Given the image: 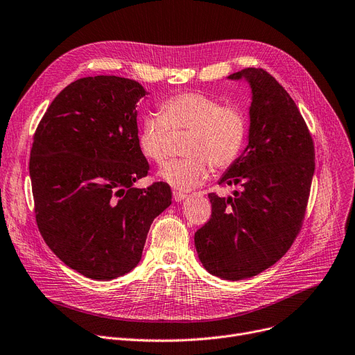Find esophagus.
Returning a JSON list of instances; mask_svg holds the SVG:
<instances>
[{
	"instance_id": "esophagus-1",
	"label": "esophagus",
	"mask_w": 355,
	"mask_h": 355,
	"mask_svg": "<svg viewBox=\"0 0 355 355\" xmlns=\"http://www.w3.org/2000/svg\"><path fill=\"white\" fill-rule=\"evenodd\" d=\"M187 198V194H184V193H180V191H174V200L175 201H182V200H185Z\"/></svg>"
}]
</instances>
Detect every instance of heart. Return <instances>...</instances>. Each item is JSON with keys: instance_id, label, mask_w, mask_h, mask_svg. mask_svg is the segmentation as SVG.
Listing matches in <instances>:
<instances>
[{"instance_id": "obj_1", "label": "heart", "mask_w": 355, "mask_h": 355, "mask_svg": "<svg viewBox=\"0 0 355 355\" xmlns=\"http://www.w3.org/2000/svg\"><path fill=\"white\" fill-rule=\"evenodd\" d=\"M170 129L190 130L184 149L190 157L170 162L159 177L175 190H191L209 178L211 165L226 168L236 161L246 138V118L237 106L198 92L165 99L159 114L142 116L137 137L141 153L158 165L170 155Z\"/></svg>"}]
</instances>
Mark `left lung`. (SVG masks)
Here are the masks:
<instances>
[{"label": "left lung", "instance_id": "obj_1", "mask_svg": "<svg viewBox=\"0 0 355 355\" xmlns=\"http://www.w3.org/2000/svg\"><path fill=\"white\" fill-rule=\"evenodd\" d=\"M227 79L252 89L248 146L218 181L240 190L227 198L209 194L211 217L194 243L204 269L240 281L275 265L300 233L315 151L300 109L266 70L249 67Z\"/></svg>", "mask_w": 355, "mask_h": 355}]
</instances>
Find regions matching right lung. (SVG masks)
I'll list each match as a JSON object with an SVG mask.
<instances>
[{"instance_id": "1", "label": "right lung", "mask_w": 355, "mask_h": 355, "mask_svg": "<svg viewBox=\"0 0 355 355\" xmlns=\"http://www.w3.org/2000/svg\"><path fill=\"white\" fill-rule=\"evenodd\" d=\"M146 95L125 78L79 79L54 98L34 134L37 226L64 265L95 281L139 263L149 227L171 204L166 182L134 187L149 170L137 141V103Z\"/></svg>"}]
</instances>
